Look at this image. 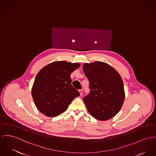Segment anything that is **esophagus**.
I'll use <instances>...</instances> for the list:
<instances>
[{
  "mask_svg": "<svg viewBox=\"0 0 156 156\" xmlns=\"http://www.w3.org/2000/svg\"><path fill=\"white\" fill-rule=\"evenodd\" d=\"M79 93L80 94V95H82V94H83V90H82V89L79 90Z\"/></svg>",
  "mask_w": 156,
  "mask_h": 156,
  "instance_id": "34e87169",
  "label": "esophagus"
}]
</instances>
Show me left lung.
<instances>
[{
	"label": "left lung",
	"instance_id": "obj_1",
	"mask_svg": "<svg viewBox=\"0 0 156 156\" xmlns=\"http://www.w3.org/2000/svg\"><path fill=\"white\" fill-rule=\"evenodd\" d=\"M83 70L90 89L83 98L87 111L100 121L112 118L119 112L125 100L121 76L111 66L102 62L84 63Z\"/></svg>",
	"mask_w": 156,
	"mask_h": 156
}]
</instances>
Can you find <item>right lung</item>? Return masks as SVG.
Wrapping results in <instances>:
<instances>
[{"label":"right lung","instance_id":"right-lung-1","mask_svg":"<svg viewBox=\"0 0 156 156\" xmlns=\"http://www.w3.org/2000/svg\"><path fill=\"white\" fill-rule=\"evenodd\" d=\"M80 64L66 61L51 62L37 74L31 94L37 109L42 114L55 117L65 112L80 93L72 85L70 75Z\"/></svg>","mask_w":156,"mask_h":156}]
</instances>
